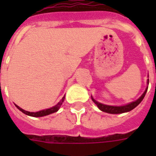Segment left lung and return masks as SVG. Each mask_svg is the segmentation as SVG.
Returning a JSON list of instances; mask_svg holds the SVG:
<instances>
[{"label": "left lung", "instance_id": "left-lung-1", "mask_svg": "<svg viewBox=\"0 0 156 156\" xmlns=\"http://www.w3.org/2000/svg\"><path fill=\"white\" fill-rule=\"evenodd\" d=\"M148 78H149V75H148ZM147 83L149 84V78L147 79ZM148 87L145 88L144 94L141 95L140 98H138L137 100H135L134 102H131L129 104H127L125 105H122V106H113V105H104V104H101L99 102L96 101L94 98H93L91 96L92 100L94 101L95 105L98 106V108L103 112H105V113H108V114H112V115H118V114H123V113H126V112L131 111L132 109H134L136 106L140 105L141 103V101L143 100V98H144L145 96V94L147 92Z\"/></svg>", "mask_w": 156, "mask_h": 156}]
</instances>
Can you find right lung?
<instances>
[{"mask_svg": "<svg viewBox=\"0 0 156 156\" xmlns=\"http://www.w3.org/2000/svg\"><path fill=\"white\" fill-rule=\"evenodd\" d=\"M64 98H65V95L62 97L60 101L58 102L57 105L53 106V107H51L50 108H47V109H43V110H41V111H37V112H29V111H26L24 110L23 108H20L19 106H17L16 105V107L18 108L20 111H22L23 114H25L27 115H29V116H32V117H43V116H46V115H51V114H53L55 112H57L60 108L61 107V105H62V103L64 101Z\"/></svg>", "mask_w": 156, "mask_h": 156, "instance_id": "add662e5", "label": "right lung"}]
</instances>
